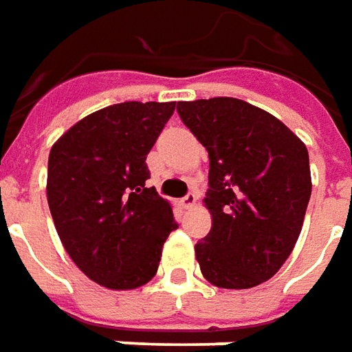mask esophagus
Returning a JSON list of instances; mask_svg holds the SVG:
<instances>
[{"instance_id": "34e87169", "label": "esophagus", "mask_w": 352, "mask_h": 352, "mask_svg": "<svg viewBox=\"0 0 352 352\" xmlns=\"http://www.w3.org/2000/svg\"><path fill=\"white\" fill-rule=\"evenodd\" d=\"M180 203H182V207H184V208H191L193 205H195V203H197V195H195L193 191H190V193H188L186 197H182Z\"/></svg>"}]
</instances>
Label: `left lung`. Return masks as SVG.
<instances>
[{
  "mask_svg": "<svg viewBox=\"0 0 352 352\" xmlns=\"http://www.w3.org/2000/svg\"><path fill=\"white\" fill-rule=\"evenodd\" d=\"M208 151L212 226L195 245L201 272L224 289L270 280L292 254L310 199L309 151L276 116L234 98L180 101Z\"/></svg>",
  "mask_w": 352,
  "mask_h": 352,
  "instance_id": "8db88e82",
  "label": "left lung"
}]
</instances>
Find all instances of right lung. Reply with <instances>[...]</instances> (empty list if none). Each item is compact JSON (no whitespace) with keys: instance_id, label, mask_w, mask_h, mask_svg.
I'll return each mask as SVG.
<instances>
[{"instance_id":"1","label":"right lung","mask_w":352,"mask_h":352,"mask_svg":"<svg viewBox=\"0 0 352 352\" xmlns=\"http://www.w3.org/2000/svg\"><path fill=\"white\" fill-rule=\"evenodd\" d=\"M176 103L126 101L91 113L51 147L47 203L63 245L89 280L134 289L151 280L178 224L147 188V155Z\"/></svg>"}]
</instances>
